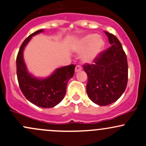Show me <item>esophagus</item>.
Returning a JSON list of instances; mask_svg holds the SVG:
<instances>
[{"instance_id":"esophagus-1","label":"esophagus","mask_w":146,"mask_h":146,"mask_svg":"<svg viewBox=\"0 0 146 146\" xmlns=\"http://www.w3.org/2000/svg\"><path fill=\"white\" fill-rule=\"evenodd\" d=\"M82 70V67L80 66V65H77L76 66V68H75V71H76V73H77V72H79L80 71V70Z\"/></svg>"}]
</instances>
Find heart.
Instances as JSON below:
<instances>
[{
	"label": "heart",
	"mask_w": 146,
	"mask_h": 146,
	"mask_svg": "<svg viewBox=\"0 0 146 146\" xmlns=\"http://www.w3.org/2000/svg\"><path fill=\"white\" fill-rule=\"evenodd\" d=\"M105 47V42L103 38L96 33L86 35L78 41L76 50L78 53L85 52L82 54V61L91 64L101 54Z\"/></svg>",
	"instance_id": "1"
}]
</instances>
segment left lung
<instances>
[{"label":"left lung","instance_id":"obj_1","mask_svg":"<svg viewBox=\"0 0 146 146\" xmlns=\"http://www.w3.org/2000/svg\"><path fill=\"white\" fill-rule=\"evenodd\" d=\"M111 46L96 58L92 64L83 65L88 81L89 98L99 106L114 103L125 92L128 80L127 56L117 37L105 31Z\"/></svg>","mask_w":146,"mask_h":146}]
</instances>
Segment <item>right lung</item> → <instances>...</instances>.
<instances>
[{
	"label": "right lung",
	"mask_w": 146,
	"mask_h": 146,
	"mask_svg": "<svg viewBox=\"0 0 146 146\" xmlns=\"http://www.w3.org/2000/svg\"><path fill=\"white\" fill-rule=\"evenodd\" d=\"M43 31L40 29L31 34L21 44L17 56V76L21 92L26 99L37 106L52 108L62 101L66 92L67 84L74 75L76 65L56 69L46 78H37L29 73L24 63L23 52L33 36Z\"/></svg>",
	"instance_id": "obj_1"
}]
</instances>
